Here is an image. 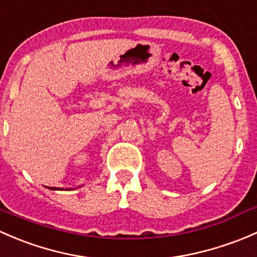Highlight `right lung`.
<instances>
[{
	"label": "right lung",
	"mask_w": 257,
	"mask_h": 257,
	"mask_svg": "<svg viewBox=\"0 0 257 257\" xmlns=\"http://www.w3.org/2000/svg\"><path fill=\"white\" fill-rule=\"evenodd\" d=\"M49 189H52V190H57V189H59V188H53V187H50ZM59 190H62V188H60ZM67 190H69V189H67Z\"/></svg>",
	"instance_id": "add662e5"
}]
</instances>
